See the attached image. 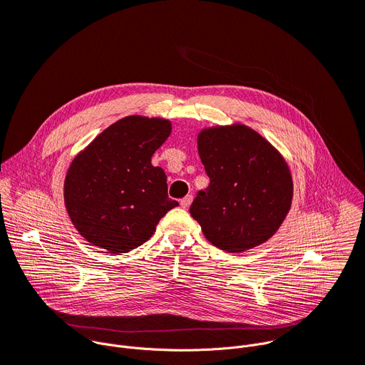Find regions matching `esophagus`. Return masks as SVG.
I'll return each instance as SVG.
<instances>
[{
  "mask_svg": "<svg viewBox=\"0 0 365 365\" xmlns=\"http://www.w3.org/2000/svg\"><path fill=\"white\" fill-rule=\"evenodd\" d=\"M192 200H193V196H192V195H187V196H185V197L180 200V206L185 207V210H187V207H189L190 203H192Z\"/></svg>",
  "mask_w": 365,
  "mask_h": 365,
  "instance_id": "34e87169",
  "label": "esophagus"
}]
</instances>
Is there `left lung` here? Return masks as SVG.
<instances>
[{
	"label": "left lung",
	"instance_id": "8db88e82",
	"mask_svg": "<svg viewBox=\"0 0 365 365\" xmlns=\"http://www.w3.org/2000/svg\"><path fill=\"white\" fill-rule=\"evenodd\" d=\"M197 153L211 183L189 211L206 240L228 252L269 241L293 199L292 173L282 153L240 123L202 128Z\"/></svg>",
	"mask_w": 365,
	"mask_h": 365
}]
</instances>
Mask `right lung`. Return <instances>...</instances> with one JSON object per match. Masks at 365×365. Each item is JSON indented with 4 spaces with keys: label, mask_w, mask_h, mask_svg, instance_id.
<instances>
[{
    "label": "right lung",
    "mask_w": 365,
    "mask_h": 365,
    "mask_svg": "<svg viewBox=\"0 0 365 365\" xmlns=\"http://www.w3.org/2000/svg\"><path fill=\"white\" fill-rule=\"evenodd\" d=\"M166 118L128 115L79 151L65 178L68 215L89 244L128 252L145 242L179 203L168 196V178L151 158L170 135Z\"/></svg>",
    "instance_id": "right-lung-1"
}]
</instances>
